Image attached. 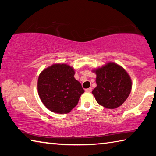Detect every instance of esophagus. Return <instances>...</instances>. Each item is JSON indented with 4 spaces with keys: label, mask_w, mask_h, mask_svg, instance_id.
Masks as SVG:
<instances>
[{
    "label": "esophagus",
    "mask_w": 156,
    "mask_h": 156,
    "mask_svg": "<svg viewBox=\"0 0 156 156\" xmlns=\"http://www.w3.org/2000/svg\"><path fill=\"white\" fill-rule=\"evenodd\" d=\"M91 91H92V88L91 87H89L88 89H85V91L86 92H91Z\"/></svg>",
    "instance_id": "esophagus-1"
}]
</instances>
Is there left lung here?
<instances>
[{"mask_svg": "<svg viewBox=\"0 0 156 156\" xmlns=\"http://www.w3.org/2000/svg\"><path fill=\"white\" fill-rule=\"evenodd\" d=\"M94 72L97 75V87L92 94L98 103L107 109H115L122 105L131 90V80L127 72L112 62Z\"/></svg>", "mask_w": 156, "mask_h": 156, "instance_id": "8db88e82", "label": "left lung"}]
</instances>
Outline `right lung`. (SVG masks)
<instances>
[{"label": "right lung", "instance_id": "add662e5", "mask_svg": "<svg viewBox=\"0 0 156 156\" xmlns=\"http://www.w3.org/2000/svg\"><path fill=\"white\" fill-rule=\"evenodd\" d=\"M69 65L55 64L41 73L38 80V95L43 103L52 112L67 113L77 105L84 91L74 78Z\"/></svg>", "mask_w": 156, "mask_h": 156}]
</instances>
